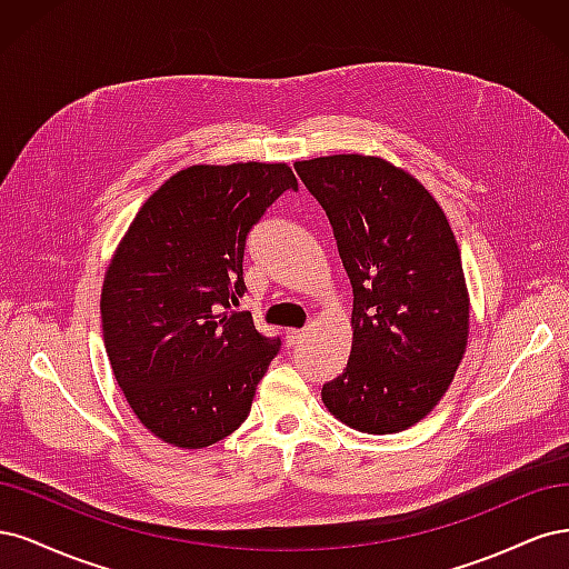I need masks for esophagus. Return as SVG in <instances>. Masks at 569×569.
<instances>
[{"label": "esophagus", "mask_w": 569, "mask_h": 569, "mask_svg": "<svg viewBox=\"0 0 569 569\" xmlns=\"http://www.w3.org/2000/svg\"><path fill=\"white\" fill-rule=\"evenodd\" d=\"M302 338H305V331H300V328H288V331H286V345L288 347H298Z\"/></svg>", "instance_id": "esophagus-1"}]
</instances>
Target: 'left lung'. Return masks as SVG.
I'll return each instance as SVG.
<instances>
[{
    "mask_svg": "<svg viewBox=\"0 0 569 569\" xmlns=\"http://www.w3.org/2000/svg\"><path fill=\"white\" fill-rule=\"evenodd\" d=\"M350 277L352 352L321 399L369 435L407 430L445 397L468 345L461 252L428 189L373 156L296 162Z\"/></svg>",
    "mask_w": 569,
    "mask_h": 569,
    "instance_id": "8db88e82",
    "label": "left lung"
}]
</instances>
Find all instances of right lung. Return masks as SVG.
I'll return each mask as SVG.
<instances>
[{
  "label": "right lung",
  "instance_id": "right-lung-1",
  "mask_svg": "<svg viewBox=\"0 0 569 569\" xmlns=\"http://www.w3.org/2000/svg\"><path fill=\"white\" fill-rule=\"evenodd\" d=\"M286 162L193 164L146 200L101 290V323L116 380L162 442L203 449L252 407L281 340L258 333L243 298L250 229L283 191Z\"/></svg>",
  "mask_w": 569,
  "mask_h": 569
}]
</instances>
